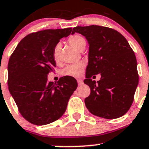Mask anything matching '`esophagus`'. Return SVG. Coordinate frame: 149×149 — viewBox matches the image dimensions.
<instances>
[{
  "mask_svg": "<svg viewBox=\"0 0 149 149\" xmlns=\"http://www.w3.org/2000/svg\"><path fill=\"white\" fill-rule=\"evenodd\" d=\"M77 83L79 86H81L83 84H84V82H83V81L81 80V79H77Z\"/></svg>",
  "mask_w": 149,
  "mask_h": 149,
  "instance_id": "34e87169",
  "label": "esophagus"
}]
</instances>
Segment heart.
<instances>
[{
	"label": "heart",
	"mask_w": 149,
	"mask_h": 149,
	"mask_svg": "<svg viewBox=\"0 0 149 149\" xmlns=\"http://www.w3.org/2000/svg\"><path fill=\"white\" fill-rule=\"evenodd\" d=\"M68 42L74 48L80 51H82L87 45L85 38L79 34H73L69 36L68 38ZM60 50H61V45L60 43H57L54 46L52 51V59L57 64L60 62ZM84 68H85V63L84 62H79L77 63L72 64V65H69L62 69L61 74L63 76L79 77L82 74Z\"/></svg>",
	"instance_id": "1"
}]
</instances>
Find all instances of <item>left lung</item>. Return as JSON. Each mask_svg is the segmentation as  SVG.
I'll use <instances>...</instances> for the list:
<instances>
[{
    "label": "left lung",
    "mask_w": 149,
    "mask_h": 149,
    "mask_svg": "<svg viewBox=\"0 0 149 149\" xmlns=\"http://www.w3.org/2000/svg\"><path fill=\"white\" fill-rule=\"evenodd\" d=\"M86 38L89 45L84 84L91 89L84 100L92 114L113 119L129 111L139 83L137 62L129 42L121 33L100 25L77 26L72 30ZM100 74L96 83L91 77Z\"/></svg>",
    "instance_id": "left-lung-1"
}]
</instances>
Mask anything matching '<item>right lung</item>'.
<instances>
[{"mask_svg":"<svg viewBox=\"0 0 149 149\" xmlns=\"http://www.w3.org/2000/svg\"><path fill=\"white\" fill-rule=\"evenodd\" d=\"M72 28L40 30L20 40L8 65V84L19 112L28 121L45 125L64 114L70 97L77 87L72 77L47 81L56 63L52 57L54 46L71 33Z\"/></svg>","mask_w":149,"mask_h":149,"instance_id":"obj_1","label":"right lung"}]
</instances>
